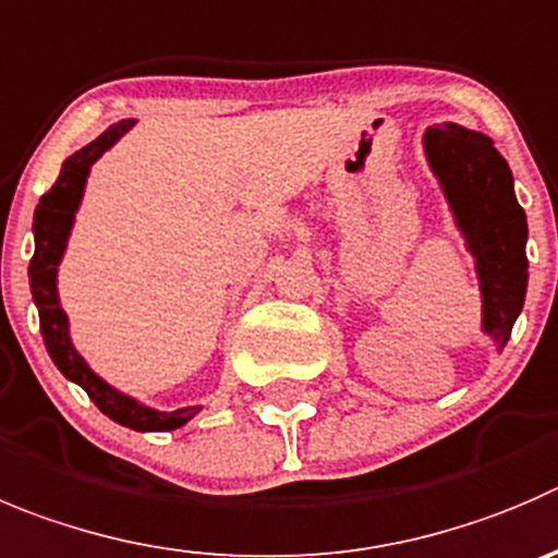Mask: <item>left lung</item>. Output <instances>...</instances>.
Instances as JSON below:
<instances>
[{"label": "left lung", "instance_id": "8db88e82", "mask_svg": "<svg viewBox=\"0 0 558 558\" xmlns=\"http://www.w3.org/2000/svg\"><path fill=\"white\" fill-rule=\"evenodd\" d=\"M424 153L476 257L482 328L504 348L529 284V227L514 199L512 172L485 134L454 123L427 129Z\"/></svg>", "mask_w": 558, "mask_h": 558}]
</instances>
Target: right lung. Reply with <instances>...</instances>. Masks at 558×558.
<instances>
[{
    "mask_svg": "<svg viewBox=\"0 0 558 558\" xmlns=\"http://www.w3.org/2000/svg\"><path fill=\"white\" fill-rule=\"evenodd\" d=\"M134 125V120H120V123L109 125L104 134L78 153H73L57 178V183L40 196V203L35 208V254L29 263V288L32 299L37 304V315H40V333H44L46 350H49L51 362L57 364L62 375L73 384L82 386L87 391L89 400L100 408V413L111 418V422L123 424V427L140 429V433H163V429H178L189 422L191 416L199 413V405L180 408V411L163 413L153 411V408L140 405L131 397L120 395L111 389L106 380H100L93 369L87 367L82 355L73 350L71 337H68V317L62 312L60 299H57V265H60L62 252H65L68 235H71L73 216H76L78 203H82L84 183H87L89 167L114 145L125 131Z\"/></svg>",
    "mask_w": 558,
    "mask_h": 558,
    "instance_id": "obj_1",
    "label": "right lung"
}]
</instances>
